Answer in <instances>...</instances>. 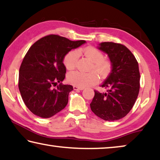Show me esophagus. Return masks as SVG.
<instances>
[{"label":"esophagus","instance_id":"1","mask_svg":"<svg viewBox=\"0 0 160 160\" xmlns=\"http://www.w3.org/2000/svg\"><path fill=\"white\" fill-rule=\"evenodd\" d=\"M73 89L75 90H82L84 89V88H81V87H78V86H73Z\"/></svg>","mask_w":160,"mask_h":160}]
</instances>
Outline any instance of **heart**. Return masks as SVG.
Listing matches in <instances>:
<instances>
[{
	"label": "heart",
	"mask_w": 160,
	"mask_h": 160,
	"mask_svg": "<svg viewBox=\"0 0 160 160\" xmlns=\"http://www.w3.org/2000/svg\"><path fill=\"white\" fill-rule=\"evenodd\" d=\"M79 53H82L92 62L90 69L92 72L83 73L79 71H75L69 73L68 80L72 85L81 88L90 86L99 81V76L97 72L103 78L108 77L111 73L112 70L111 61L104 58L103 52L94 47H87L82 49L72 50L67 53L63 59V64L67 70H72L75 68ZM93 70L97 72H95Z\"/></svg>",
	"instance_id": "heart-1"
}]
</instances>
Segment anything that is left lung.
<instances>
[{
	"label": "left lung",
	"instance_id": "8db88e82",
	"mask_svg": "<svg viewBox=\"0 0 160 160\" xmlns=\"http://www.w3.org/2000/svg\"><path fill=\"white\" fill-rule=\"evenodd\" d=\"M98 49L106 52L112 62V71L101 85L106 92L94 90L90 104L92 111L105 121H116L129 113L139 95V65L132 52L124 45L102 42Z\"/></svg>",
	"mask_w": 160,
	"mask_h": 160
}]
</instances>
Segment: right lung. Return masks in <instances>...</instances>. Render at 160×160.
<instances>
[{
    "mask_svg": "<svg viewBox=\"0 0 160 160\" xmlns=\"http://www.w3.org/2000/svg\"><path fill=\"white\" fill-rule=\"evenodd\" d=\"M84 43L50 34L28 50L19 69L18 88L25 105L34 115L50 118L65 108L73 87L62 83L66 73L64 57Z\"/></svg>",
    "mask_w": 160,
    "mask_h": 160,
    "instance_id": "obj_1",
    "label": "right lung"
}]
</instances>
